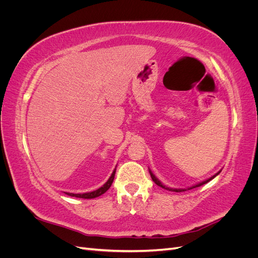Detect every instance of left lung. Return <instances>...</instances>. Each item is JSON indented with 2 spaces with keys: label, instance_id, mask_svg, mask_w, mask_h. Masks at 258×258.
<instances>
[{
  "label": "left lung",
  "instance_id": "left-lung-1",
  "mask_svg": "<svg viewBox=\"0 0 258 258\" xmlns=\"http://www.w3.org/2000/svg\"><path fill=\"white\" fill-rule=\"evenodd\" d=\"M222 171V170H221ZM221 171H218V172L216 173V174H214L213 176H211L210 178H208V179H206V181H204V182H200V183H198V184H196V185H194V186H191V187H189V188L188 189H191V188H196V187H199V186H201V185H204V184H206V183H208L209 181H211V179H212V178H214L216 175H218V174H220L221 173ZM150 174H151V176H152V179H153V181L155 182V184H157L158 186H160V187H162V188H165V189H167V190H171V191H176V192H178V191H183V190H186V189H179V188H170V187H167V186H165V185H163L160 181H159V179L157 178V177H156L154 174H153V172H152V171L150 170Z\"/></svg>",
  "mask_w": 258,
  "mask_h": 258
}]
</instances>
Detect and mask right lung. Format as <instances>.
Returning a JSON list of instances; mask_svg holds the SVG:
<instances>
[{
    "label": "right lung",
    "mask_w": 258,
    "mask_h": 258,
    "mask_svg": "<svg viewBox=\"0 0 258 258\" xmlns=\"http://www.w3.org/2000/svg\"><path fill=\"white\" fill-rule=\"evenodd\" d=\"M115 172H116V169H114L113 173L110 176V178L107 179V182L103 186H101L100 188H98L97 190H93L90 192H85V194H73V192H66V194L71 197H77V198H83V199H92V198L99 197V196H101V195H103L111 187V185L114 181V177H115Z\"/></svg>",
    "instance_id": "1"
}]
</instances>
